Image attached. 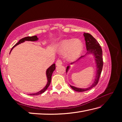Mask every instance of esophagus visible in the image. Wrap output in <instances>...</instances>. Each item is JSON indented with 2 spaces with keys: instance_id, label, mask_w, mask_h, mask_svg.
Here are the masks:
<instances>
[{
  "instance_id": "esophagus-1",
  "label": "esophagus",
  "mask_w": 122,
  "mask_h": 122,
  "mask_svg": "<svg viewBox=\"0 0 122 122\" xmlns=\"http://www.w3.org/2000/svg\"><path fill=\"white\" fill-rule=\"evenodd\" d=\"M62 64V60L60 59H58L56 62V66L61 65Z\"/></svg>"
}]
</instances>
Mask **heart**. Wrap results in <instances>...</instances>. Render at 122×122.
Returning a JSON list of instances; mask_svg holds the SVG:
<instances>
[{
	"label": "heart",
	"mask_w": 122,
	"mask_h": 122,
	"mask_svg": "<svg viewBox=\"0 0 122 122\" xmlns=\"http://www.w3.org/2000/svg\"><path fill=\"white\" fill-rule=\"evenodd\" d=\"M83 50V45L79 40H64L60 45L59 50L61 53H66L70 60H74L78 58Z\"/></svg>",
	"instance_id": "1"
}]
</instances>
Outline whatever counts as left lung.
<instances>
[{
	"label": "left lung",
	"mask_w": 122,
	"mask_h": 122,
	"mask_svg": "<svg viewBox=\"0 0 122 122\" xmlns=\"http://www.w3.org/2000/svg\"><path fill=\"white\" fill-rule=\"evenodd\" d=\"M84 36L85 38V44H86V47L87 51L86 53H93V54L94 55L97 66V72L94 82L93 83L92 86L87 88V89H80V88H77L76 87L70 85L72 89L76 92H84L91 89L92 88L95 86L98 83V81H99L100 75L101 72H102L103 66L102 50V48H101V46H100V44L98 43L97 40L91 35H90V33H84ZM83 56H81L80 58H82ZM69 69V66H67L66 72H68Z\"/></svg>",
	"instance_id": "left-lung-1"
}]
</instances>
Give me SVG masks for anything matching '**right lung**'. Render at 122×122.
I'll list each match as a JSON object with an SVG mask.
<instances>
[{
    "label": "right lung",
    "mask_w": 122,
    "mask_h": 122,
    "mask_svg": "<svg viewBox=\"0 0 122 122\" xmlns=\"http://www.w3.org/2000/svg\"><path fill=\"white\" fill-rule=\"evenodd\" d=\"M38 38H37V36H32V37H25L21 39H20L19 42L18 43H17L15 45L13 46L12 48L11 51L12 50V49L14 48L15 46H16L17 45H19V44L21 43L22 42H25V41H36L38 40ZM10 51V52H11ZM56 69V64H53L52 65H51L49 68L47 69V70H46V76H47V79H48V83L47 84H46V86L43 88V89L41 90L40 91L38 92L37 93H34V94H30L29 95H37L39 94H42L45 91L48 89V87H49V85H50V84L51 83V76H52V74L53 72L54 71V70Z\"/></svg>",
    "instance_id": "1"
}]
</instances>
